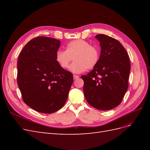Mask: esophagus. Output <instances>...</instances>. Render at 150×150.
Wrapping results in <instances>:
<instances>
[{
  "mask_svg": "<svg viewBox=\"0 0 150 150\" xmlns=\"http://www.w3.org/2000/svg\"><path fill=\"white\" fill-rule=\"evenodd\" d=\"M73 78H74V79H78L79 78V76H78V75H73Z\"/></svg>",
  "mask_w": 150,
  "mask_h": 150,
  "instance_id": "esophagus-1",
  "label": "esophagus"
}]
</instances>
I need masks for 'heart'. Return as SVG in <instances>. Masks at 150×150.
Wrapping results in <instances>:
<instances>
[{
	"label": "heart",
	"mask_w": 150,
	"mask_h": 150,
	"mask_svg": "<svg viewBox=\"0 0 150 150\" xmlns=\"http://www.w3.org/2000/svg\"><path fill=\"white\" fill-rule=\"evenodd\" d=\"M100 49L96 46L83 39H76L67 44L66 51L59 50L56 53V61L62 69L69 67L73 73H81L86 69H91L96 66L100 60Z\"/></svg>",
	"instance_id": "b5f03b06"
}]
</instances>
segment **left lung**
Wrapping results in <instances>:
<instances>
[{
	"label": "left lung",
	"instance_id": "1",
	"mask_svg": "<svg viewBox=\"0 0 150 150\" xmlns=\"http://www.w3.org/2000/svg\"><path fill=\"white\" fill-rule=\"evenodd\" d=\"M96 38L101 49L100 60L88 75L81 78L86 101L98 110L106 111L122 101L128 88L131 64L118 40L104 34H98Z\"/></svg>",
	"mask_w": 150,
	"mask_h": 150
}]
</instances>
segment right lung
<instances>
[{
	"label": "right lung",
	"mask_w": 150,
	"mask_h": 150,
	"mask_svg": "<svg viewBox=\"0 0 150 150\" xmlns=\"http://www.w3.org/2000/svg\"><path fill=\"white\" fill-rule=\"evenodd\" d=\"M60 40L37 37L27 43L17 61V84L24 103L35 111L51 114L64 105L73 76L56 61Z\"/></svg>",
	"instance_id": "1"
}]
</instances>
